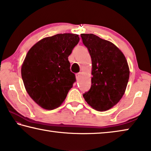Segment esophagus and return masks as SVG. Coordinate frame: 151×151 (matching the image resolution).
I'll return each instance as SVG.
<instances>
[{"instance_id": "obj_1", "label": "esophagus", "mask_w": 151, "mask_h": 151, "mask_svg": "<svg viewBox=\"0 0 151 151\" xmlns=\"http://www.w3.org/2000/svg\"><path fill=\"white\" fill-rule=\"evenodd\" d=\"M81 75V73H78L76 74V80H78L79 78H80V76Z\"/></svg>"}]
</instances>
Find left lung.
Masks as SVG:
<instances>
[{
  "instance_id": "1",
  "label": "left lung",
  "mask_w": 151,
  "mask_h": 151,
  "mask_svg": "<svg viewBox=\"0 0 151 151\" xmlns=\"http://www.w3.org/2000/svg\"><path fill=\"white\" fill-rule=\"evenodd\" d=\"M92 60L91 87L83 94L86 103L99 111H105L119 103L129 78L124 55L113 43L93 34H81Z\"/></svg>"
}]
</instances>
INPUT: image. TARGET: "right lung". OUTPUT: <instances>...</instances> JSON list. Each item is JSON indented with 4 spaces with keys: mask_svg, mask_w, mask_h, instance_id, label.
Here are the masks:
<instances>
[{
    "mask_svg": "<svg viewBox=\"0 0 151 151\" xmlns=\"http://www.w3.org/2000/svg\"><path fill=\"white\" fill-rule=\"evenodd\" d=\"M79 40L78 35L57 34L39 40L28 52L22 78L28 94L42 108H57L73 87L76 78L68 57Z\"/></svg>",
    "mask_w": 151,
    "mask_h": 151,
    "instance_id": "obj_1",
    "label": "right lung"
}]
</instances>
